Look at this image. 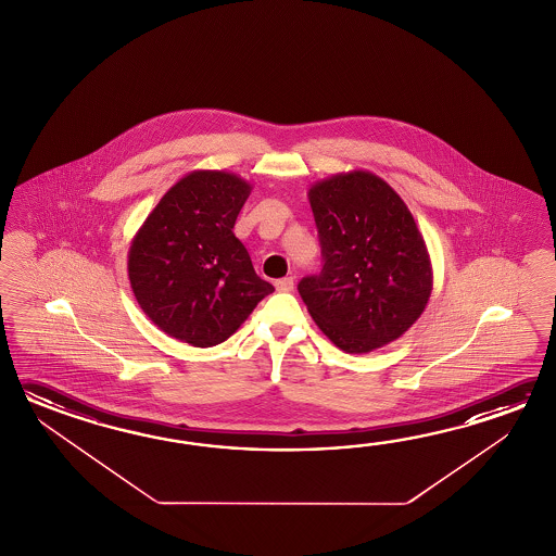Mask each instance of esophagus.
I'll list each match as a JSON object with an SVG mask.
<instances>
[{"mask_svg": "<svg viewBox=\"0 0 556 556\" xmlns=\"http://www.w3.org/2000/svg\"><path fill=\"white\" fill-rule=\"evenodd\" d=\"M274 286H276L278 292H292V290H294V278H292V276H286V278L276 280Z\"/></svg>", "mask_w": 556, "mask_h": 556, "instance_id": "esophagus-1", "label": "esophagus"}]
</instances>
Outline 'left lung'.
Returning a JSON list of instances; mask_svg holds the SVG:
<instances>
[{
    "label": "left lung",
    "instance_id": "obj_1",
    "mask_svg": "<svg viewBox=\"0 0 556 556\" xmlns=\"http://www.w3.org/2000/svg\"><path fill=\"white\" fill-rule=\"evenodd\" d=\"M324 268L298 292L309 316L348 354L397 340L433 290L426 240L402 197L369 170L338 173L307 192Z\"/></svg>",
    "mask_w": 556,
    "mask_h": 556
}]
</instances>
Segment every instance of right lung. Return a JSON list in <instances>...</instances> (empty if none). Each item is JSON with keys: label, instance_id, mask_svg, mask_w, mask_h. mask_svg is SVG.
Wrapping results in <instances>:
<instances>
[{"label": "right lung", "instance_id": "right-lung-1", "mask_svg": "<svg viewBox=\"0 0 556 556\" xmlns=\"http://www.w3.org/2000/svg\"><path fill=\"white\" fill-rule=\"evenodd\" d=\"M250 182L192 170L166 190L129 249L130 288L159 330L194 348L225 342L274 286L235 237Z\"/></svg>", "mask_w": 556, "mask_h": 556}]
</instances>
